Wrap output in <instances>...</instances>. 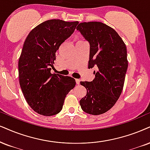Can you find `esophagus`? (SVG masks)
<instances>
[{
	"label": "esophagus",
	"mask_w": 150,
	"mask_h": 150,
	"mask_svg": "<svg viewBox=\"0 0 150 150\" xmlns=\"http://www.w3.org/2000/svg\"><path fill=\"white\" fill-rule=\"evenodd\" d=\"M76 83L77 85L80 84V80L79 79H76Z\"/></svg>",
	"instance_id": "esophagus-1"
}]
</instances>
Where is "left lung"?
Returning a JSON list of instances; mask_svg holds the SVG:
<instances>
[{"mask_svg":"<svg viewBox=\"0 0 150 150\" xmlns=\"http://www.w3.org/2000/svg\"><path fill=\"white\" fill-rule=\"evenodd\" d=\"M76 30L90 43L88 68L97 70L91 82L81 81L87 94L80 105L86 113L98 115L110 110L121 95L128 67L127 47L117 33L101 22L81 23Z\"/></svg>","mask_w":150,"mask_h":150,"instance_id":"obj_1","label":"left lung"}]
</instances>
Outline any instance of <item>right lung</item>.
<instances>
[{"instance_id": "add662e5", "label": "right lung", "mask_w": 150, "mask_h": 150, "mask_svg": "<svg viewBox=\"0 0 150 150\" xmlns=\"http://www.w3.org/2000/svg\"><path fill=\"white\" fill-rule=\"evenodd\" d=\"M78 21L48 20L30 31L18 60V79L30 108L44 116L61 111L65 97L76 86L70 76L51 74L55 52L74 32Z\"/></svg>"}]
</instances>
